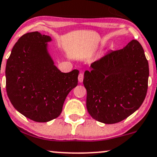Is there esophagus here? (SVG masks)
Returning a JSON list of instances; mask_svg holds the SVG:
<instances>
[{"mask_svg": "<svg viewBox=\"0 0 157 157\" xmlns=\"http://www.w3.org/2000/svg\"><path fill=\"white\" fill-rule=\"evenodd\" d=\"M83 79H84V75L82 73H80V75H79V76H78L79 82H82V81H83Z\"/></svg>", "mask_w": 157, "mask_h": 157, "instance_id": "esophagus-1", "label": "esophagus"}]
</instances>
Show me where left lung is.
Here are the masks:
<instances>
[{
	"mask_svg": "<svg viewBox=\"0 0 157 157\" xmlns=\"http://www.w3.org/2000/svg\"><path fill=\"white\" fill-rule=\"evenodd\" d=\"M84 74L86 107L94 119L116 124L135 113L148 90V62L137 40L124 48L111 51Z\"/></svg>",
	"mask_w": 157,
	"mask_h": 157,
	"instance_id": "1",
	"label": "left lung"
}]
</instances>
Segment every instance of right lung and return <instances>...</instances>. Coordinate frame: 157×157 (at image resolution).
Instances as JSON below:
<instances>
[{
    "label": "right lung",
    "instance_id": "right-lung-1",
    "mask_svg": "<svg viewBox=\"0 0 157 157\" xmlns=\"http://www.w3.org/2000/svg\"><path fill=\"white\" fill-rule=\"evenodd\" d=\"M48 36L22 35L13 47L6 67V88L17 110L32 121L48 122L60 116L66 98L77 86L79 71L63 73L47 50Z\"/></svg>",
    "mask_w": 157,
    "mask_h": 157
}]
</instances>
